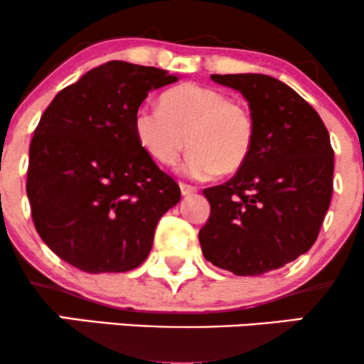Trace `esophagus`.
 Listing matches in <instances>:
<instances>
[{
    "label": "esophagus",
    "instance_id": "obj_1",
    "mask_svg": "<svg viewBox=\"0 0 364 364\" xmlns=\"http://www.w3.org/2000/svg\"><path fill=\"white\" fill-rule=\"evenodd\" d=\"M179 188H181V195H185V196L195 193V191H196V186L186 185V183H181V185H179Z\"/></svg>",
    "mask_w": 364,
    "mask_h": 364
}]
</instances>
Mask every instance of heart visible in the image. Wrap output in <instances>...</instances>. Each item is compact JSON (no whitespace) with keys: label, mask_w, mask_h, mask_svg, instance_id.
I'll list each match as a JSON object with an SVG mask.
<instances>
[{"label":"heart","mask_w":364,"mask_h":364,"mask_svg":"<svg viewBox=\"0 0 364 364\" xmlns=\"http://www.w3.org/2000/svg\"><path fill=\"white\" fill-rule=\"evenodd\" d=\"M133 129L140 147L162 166H174L190 149L188 169L196 178L237 173L257 139V123L245 104L198 83L162 94L161 109L139 107Z\"/></svg>","instance_id":"b5f03b06"}]
</instances>
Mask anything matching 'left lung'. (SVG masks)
Returning a JSON list of instances; mask_svg holds the SVG:
<instances>
[{
  "label": "left lung",
  "instance_id": "8db88e82",
  "mask_svg": "<svg viewBox=\"0 0 364 364\" xmlns=\"http://www.w3.org/2000/svg\"><path fill=\"white\" fill-rule=\"evenodd\" d=\"M248 101L257 139L245 166L203 195V257L235 275H262L306 253L332 198L333 150L323 121L298 92L258 73L212 75Z\"/></svg>",
  "mask_w": 364,
  "mask_h": 364
}]
</instances>
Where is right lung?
I'll use <instances>...</instances> for the list:
<instances>
[{
	"label": "right lung",
	"instance_id": "add662e5",
	"mask_svg": "<svg viewBox=\"0 0 364 364\" xmlns=\"http://www.w3.org/2000/svg\"><path fill=\"white\" fill-rule=\"evenodd\" d=\"M178 80L109 61L58 92L28 149L32 220L58 257L83 272H128L149 257L157 223L181 198L140 147L133 118L150 90Z\"/></svg>",
	"mask_w": 364,
	"mask_h": 364
}]
</instances>
